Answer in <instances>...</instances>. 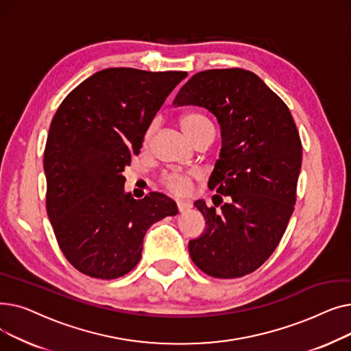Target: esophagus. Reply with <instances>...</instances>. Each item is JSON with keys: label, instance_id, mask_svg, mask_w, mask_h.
Here are the masks:
<instances>
[{"label": "esophagus", "instance_id": "1", "mask_svg": "<svg viewBox=\"0 0 351 351\" xmlns=\"http://www.w3.org/2000/svg\"><path fill=\"white\" fill-rule=\"evenodd\" d=\"M176 205H178L179 212H185V210H189L192 208V204L188 200H178Z\"/></svg>", "mask_w": 351, "mask_h": 351}]
</instances>
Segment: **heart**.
<instances>
[{"mask_svg": "<svg viewBox=\"0 0 351 351\" xmlns=\"http://www.w3.org/2000/svg\"><path fill=\"white\" fill-rule=\"evenodd\" d=\"M155 126H156V122H152L149 125V128L146 129L145 142L151 139V136L155 131ZM180 126L183 129V132H185L189 136L191 141L195 136H197L199 134L209 131V129H213L212 122L205 115H202L199 112H188L185 115H182L180 117ZM191 179H192L191 175L173 172V173L166 175L163 182H165L166 188H168L171 192H173L176 195H183V193H188L189 189H191Z\"/></svg>", "mask_w": 351, "mask_h": 351, "instance_id": "obj_1", "label": "heart"}]
</instances>
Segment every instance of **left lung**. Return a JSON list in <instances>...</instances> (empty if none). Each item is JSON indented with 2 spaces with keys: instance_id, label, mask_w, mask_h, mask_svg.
<instances>
[{
  "instance_id": "1",
  "label": "left lung",
  "mask_w": 351,
  "mask_h": 351,
  "mask_svg": "<svg viewBox=\"0 0 351 351\" xmlns=\"http://www.w3.org/2000/svg\"><path fill=\"white\" fill-rule=\"evenodd\" d=\"M173 105L206 108L222 134L209 188L228 200L215 195L212 208L195 202L206 229L189 242V254L212 278H242L269 259L294 210L302 168L296 123L287 105L241 68L195 73Z\"/></svg>"
}]
</instances>
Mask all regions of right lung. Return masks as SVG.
Returning a JSON list of instances; mask_svg holds the SVG:
<instances>
[{
    "label": "right lung",
    "instance_id": "obj_1",
    "mask_svg": "<svg viewBox=\"0 0 351 351\" xmlns=\"http://www.w3.org/2000/svg\"><path fill=\"white\" fill-rule=\"evenodd\" d=\"M182 71L106 68L71 90L55 112L44 152L47 213L66 261L112 280L139 262L146 230L178 213L158 192L136 200L123 189L125 166Z\"/></svg>",
    "mask_w": 351,
    "mask_h": 351
}]
</instances>
